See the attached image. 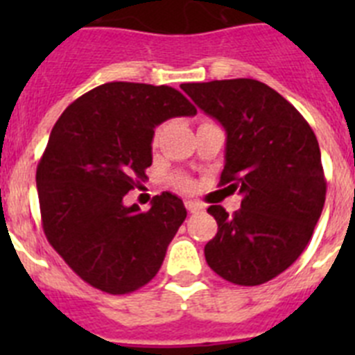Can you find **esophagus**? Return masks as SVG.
<instances>
[{
	"mask_svg": "<svg viewBox=\"0 0 355 355\" xmlns=\"http://www.w3.org/2000/svg\"><path fill=\"white\" fill-rule=\"evenodd\" d=\"M184 206H187V209L190 213H199L205 209V206L200 205V202H197V200H187V202H184Z\"/></svg>",
	"mask_w": 355,
	"mask_h": 355,
	"instance_id": "obj_1",
	"label": "esophagus"
}]
</instances>
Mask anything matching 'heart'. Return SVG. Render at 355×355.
Here are the masks:
<instances>
[{
    "label": "heart",
    "mask_w": 355,
    "mask_h": 355,
    "mask_svg": "<svg viewBox=\"0 0 355 355\" xmlns=\"http://www.w3.org/2000/svg\"><path fill=\"white\" fill-rule=\"evenodd\" d=\"M175 187L181 188V190H192V181L188 180L187 175H178L174 180Z\"/></svg>",
    "instance_id": "b5f03b06"
}]
</instances>
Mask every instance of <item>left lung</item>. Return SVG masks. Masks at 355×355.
<instances>
[{
    "instance_id": "1",
    "label": "left lung",
    "mask_w": 355,
    "mask_h": 355,
    "mask_svg": "<svg viewBox=\"0 0 355 355\" xmlns=\"http://www.w3.org/2000/svg\"><path fill=\"white\" fill-rule=\"evenodd\" d=\"M181 89L227 133L218 187L243 196L229 215L209 206L218 231L205 247L209 268L238 286L277 277L309 243L327 181L318 140L291 103L250 78L183 83Z\"/></svg>"
}]
</instances>
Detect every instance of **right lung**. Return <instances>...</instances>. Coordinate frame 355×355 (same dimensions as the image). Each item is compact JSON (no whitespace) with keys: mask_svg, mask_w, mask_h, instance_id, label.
<instances>
[{"mask_svg":"<svg viewBox=\"0 0 355 355\" xmlns=\"http://www.w3.org/2000/svg\"><path fill=\"white\" fill-rule=\"evenodd\" d=\"M197 108L167 85L112 81L65 108L37 165L44 234L85 283L112 295L146 286L187 218L163 192L149 211L122 205L146 180L155 128Z\"/></svg>","mask_w":355,"mask_h":355,"instance_id":"right-lung-1","label":"right lung"}]
</instances>
